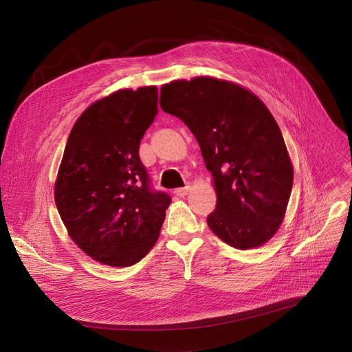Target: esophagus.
Segmentation results:
<instances>
[{
    "mask_svg": "<svg viewBox=\"0 0 352 352\" xmlns=\"http://www.w3.org/2000/svg\"><path fill=\"white\" fill-rule=\"evenodd\" d=\"M189 189H190V186L188 185V186H183V188L176 189V190H175V193H176V196H179V197H185V196L188 195Z\"/></svg>",
    "mask_w": 352,
    "mask_h": 352,
    "instance_id": "esophagus-1",
    "label": "esophagus"
}]
</instances>
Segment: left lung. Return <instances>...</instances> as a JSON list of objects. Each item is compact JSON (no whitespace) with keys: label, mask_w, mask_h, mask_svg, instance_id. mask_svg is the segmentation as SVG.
<instances>
[{"label":"left lung","mask_w":352,"mask_h":352,"mask_svg":"<svg viewBox=\"0 0 352 352\" xmlns=\"http://www.w3.org/2000/svg\"><path fill=\"white\" fill-rule=\"evenodd\" d=\"M160 106L189 127L212 173L217 200L208 214L210 230L242 250L270 241L285 216L294 183L271 111L254 93L212 77L164 85Z\"/></svg>","instance_id":"8db88e82"}]
</instances>
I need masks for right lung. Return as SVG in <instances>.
<instances>
[{
  "label": "right lung",
  "mask_w": 352,
  "mask_h": 352,
  "mask_svg": "<svg viewBox=\"0 0 352 352\" xmlns=\"http://www.w3.org/2000/svg\"><path fill=\"white\" fill-rule=\"evenodd\" d=\"M157 89L116 91L82 111L67 140L54 199L70 238L97 262L126 267L159 238L172 197L155 190L139 156Z\"/></svg>",
  "instance_id": "right-lung-1"
}]
</instances>
